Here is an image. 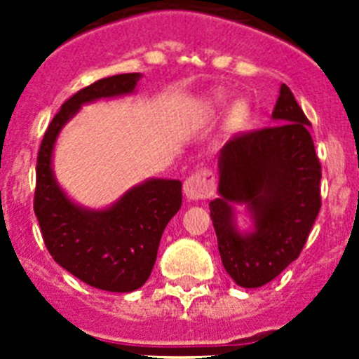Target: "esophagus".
Masks as SVG:
<instances>
[{
	"mask_svg": "<svg viewBox=\"0 0 359 359\" xmlns=\"http://www.w3.org/2000/svg\"><path fill=\"white\" fill-rule=\"evenodd\" d=\"M183 192L189 199H208L215 192V174L210 167H199L183 183Z\"/></svg>",
	"mask_w": 359,
	"mask_h": 359,
	"instance_id": "esophagus-1",
	"label": "esophagus"
}]
</instances>
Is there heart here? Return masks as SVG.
<instances>
[{
	"label": "heart",
	"instance_id": "obj_1",
	"mask_svg": "<svg viewBox=\"0 0 359 359\" xmlns=\"http://www.w3.org/2000/svg\"><path fill=\"white\" fill-rule=\"evenodd\" d=\"M250 118V109L246 104H237L236 109H233V123L236 126H244Z\"/></svg>",
	"mask_w": 359,
	"mask_h": 359
}]
</instances>
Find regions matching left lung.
<instances>
[{
    "instance_id": "1",
    "label": "left lung",
    "mask_w": 359,
    "mask_h": 359,
    "mask_svg": "<svg viewBox=\"0 0 359 359\" xmlns=\"http://www.w3.org/2000/svg\"><path fill=\"white\" fill-rule=\"evenodd\" d=\"M275 126L237 133L219 154V198L210 217L226 273L241 287H261L298 259L322 207V165L311 122L286 84L273 109ZM231 202H246L256 231L241 236Z\"/></svg>"
}]
</instances>
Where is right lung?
I'll list each match as a JSON object with an SVG mask.
<instances>
[{
    "mask_svg": "<svg viewBox=\"0 0 359 359\" xmlns=\"http://www.w3.org/2000/svg\"><path fill=\"white\" fill-rule=\"evenodd\" d=\"M140 73L100 79L66 100L44 133L37 152L34 212L50 255L88 286L129 293L144 286L156 262L161 233L182 208V182L149 180L107 210L73 205L52 172L55 138L86 102L131 93Z\"/></svg>",
    "mask_w": 359,
    "mask_h": 359,
    "instance_id": "1",
    "label": "right lung"
}]
</instances>
